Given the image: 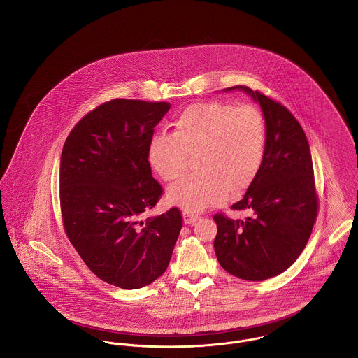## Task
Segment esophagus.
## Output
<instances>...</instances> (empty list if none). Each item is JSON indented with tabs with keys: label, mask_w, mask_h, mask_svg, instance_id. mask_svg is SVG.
<instances>
[{
	"label": "esophagus",
	"mask_w": 358,
	"mask_h": 358,
	"mask_svg": "<svg viewBox=\"0 0 358 358\" xmlns=\"http://www.w3.org/2000/svg\"><path fill=\"white\" fill-rule=\"evenodd\" d=\"M182 217H184V223H185V224H192V223L197 222L200 216L196 215V213L188 212V210H184V212H182Z\"/></svg>",
	"instance_id": "obj_1"
}]
</instances>
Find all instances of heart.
I'll use <instances>...</instances> for the list:
<instances>
[{"instance_id":"obj_1","label":"heart","mask_w":358,"mask_h":358,"mask_svg":"<svg viewBox=\"0 0 358 358\" xmlns=\"http://www.w3.org/2000/svg\"><path fill=\"white\" fill-rule=\"evenodd\" d=\"M266 123L258 108L210 101L190 106L173 123V134H157L148 145V162L165 181L184 173L188 154L196 173L168 192L169 204L199 212L223 203L232 189L246 188L261 168Z\"/></svg>"}]
</instances>
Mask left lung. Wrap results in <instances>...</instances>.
<instances>
[{
  "mask_svg": "<svg viewBox=\"0 0 358 358\" xmlns=\"http://www.w3.org/2000/svg\"><path fill=\"white\" fill-rule=\"evenodd\" d=\"M259 104L266 123L265 155L242 200L232 210L250 216L215 215V254L222 268L242 280L262 281L287 271L304 250L317 210L310 145L285 106L248 86H232Z\"/></svg>",
  "mask_w": 358,
  "mask_h": 358,
  "instance_id": "left-lung-1",
  "label": "left lung"
}]
</instances>
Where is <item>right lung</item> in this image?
Here are the masks:
<instances>
[{
	"label": "right lung",
	"mask_w": 358,
	"mask_h": 358,
	"mask_svg": "<svg viewBox=\"0 0 358 358\" xmlns=\"http://www.w3.org/2000/svg\"><path fill=\"white\" fill-rule=\"evenodd\" d=\"M169 109V103L112 100L80 120L62 150L64 231L93 273L123 289L164 274L182 227L177 208L142 220L162 194L148 152Z\"/></svg>",
	"instance_id": "obj_1"
}]
</instances>
